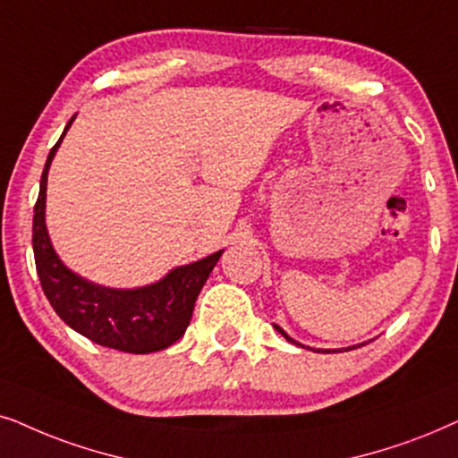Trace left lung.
<instances>
[{
    "instance_id": "1",
    "label": "left lung",
    "mask_w": 458,
    "mask_h": 458,
    "mask_svg": "<svg viewBox=\"0 0 458 458\" xmlns=\"http://www.w3.org/2000/svg\"><path fill=\"white\" fill-rule=\"evenodd\" d=\"M274 328H276V331L283 335V337L286 339V341H291V344H295V345H301L300 341H295L293 337H289V335H286L283 328H280L278 325H274ZM364 344H358V345H352V347H344V350H314V347H308V350H312V352H325V353H331V352H350V350H356V347H362ZM301 347H306V345H301Z\"/></svg>"
}]
</instances>
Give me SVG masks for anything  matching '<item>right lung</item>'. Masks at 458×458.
<instances>
[{
  "mask_svg": "<svg viewBox=\"0 0 458 458\" xmlns=\"http://www.w3.org/2000/svg\"><path fill=\"white\" fill-rule=\"evenodd\" d=\"M75 117L66 123L63 136L47 155L41 174L39 197L33 216V253L38 276L54 312L83 337L98 345L130 353H150L174 345L191 325L194 301L209 278L222 251L192 264L169 270L157 283L138 289H111L79 276L63 264L54 251L46 225L47 172L58 146Z\"/></svg>",
  "mask_w": 458,
  "mask_h": 458,
  "instance_id": "obj_1",
  "label": "right lung"
}]
</instances>
